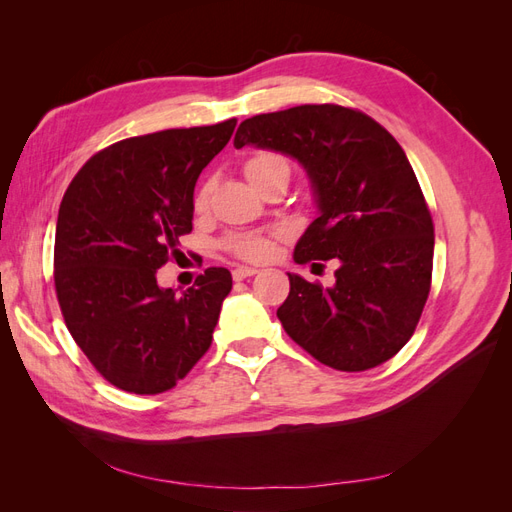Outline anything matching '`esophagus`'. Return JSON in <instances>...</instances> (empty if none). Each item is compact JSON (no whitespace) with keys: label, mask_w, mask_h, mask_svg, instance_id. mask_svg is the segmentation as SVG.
I'll use <instances>...</instances> for the list:
<instances>
[{"label":"esophagus","mask_w":512,"mask_h":512,"mask_svg":"<svg viewBox=\"0 0 512 512\" xmlns=\"http://www.w3.org/2000/svg\"><path fill=\"white\" fill-rule=\"evenodd\" d=\"M258 273V269H254V267H237L235 271H232V280L235 282H243L245 277H252V275H256Z\"/></svg>","instance_id":"obj_1"}]
</instances>
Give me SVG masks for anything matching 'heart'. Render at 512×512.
<instances>
[{"label": "heart", "instance_id": "b5f03b06", "mask_svg": "<svg viewBox=\"0 0 512 512\" xmlns=\"http://www.w3.org/2000/svg\"><path fill=\"white\" fill-rule=\"evenodd\" d=\"M243 173L250 183L260 185L271 177H286L290 181L292 164L284 153L262 149L252 153L243 164ZM211 198V183H203L194 196V209L203 211L209 205ZM284 237L282 230H237L228 232L222 239V250L230 256H235L245 262H265L275 254V245Z\"/></svg>", "mask_w": 512, "mask_h": 512}]
</instances>
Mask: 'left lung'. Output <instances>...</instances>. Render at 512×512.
<instances>
[{"mask_svg": "<svg viewBox=\"0 0 512 512\" xmlns=\"http://www.w3.org/2000/svg\"><path fill=\"white\" fill-rule=\"evenodd\" d=\"M297 158L320 215L294 260H339L335 286L290 275L277 309L284 331L316 361L339 371L378 367L408 344L431 288L433 220L393 134L359 108L301 104L245 119L235 147Z\"/></svg>", "mask_w": 512, "mask_h": 512, "instance_id": "left-lung-1", "label": "left lung"}]
</instances>
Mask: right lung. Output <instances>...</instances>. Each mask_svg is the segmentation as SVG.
Masks as SVG:
<instances>
[{"label":"right lung","instance_id":"right-lung-1","mask_svg":"<svg viewBox=\"0 0 512 512\" xmlns=\"http://www.w3.org/2000/svg\"><path fill=\"white\" fill-rule=\"evenodd\" d=\"M237 119L123 138L91 156L59 205L53 277L66 327L117 389L156 395L188 376L213 339L230 271L175 294L156 271L192 232L196 179Z\"/></svg>","mask_w":512,"mask_h":512}]
</instances>
